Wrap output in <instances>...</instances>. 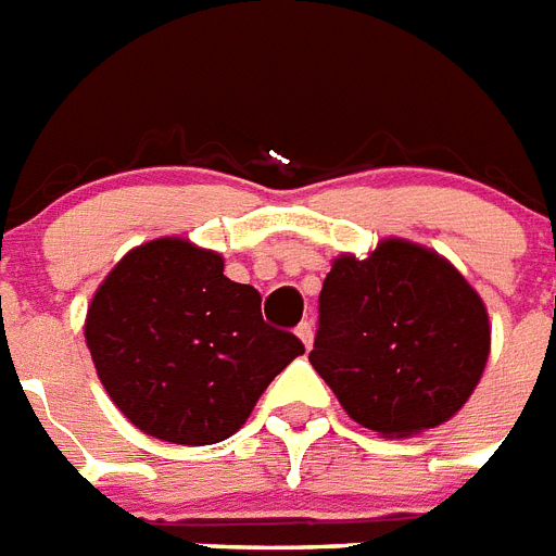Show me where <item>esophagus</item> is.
Masks as SVG:
<instances>
[{
  "label": "esophagus",
  "instance_id": "34e87169",
  "mask_svg": "<svg viewBox=\"0 0 556 556\" xmlns=\"http://www.w3.org/2000/svg\"><path fill=\"white\" fill-rule=\"evenodd\" d=\"M295 336L301 339V344H304L306 350L313 348V339H315V330H313V324L309 321H301L299 324V330H295Z\"/></svg>",
  "mask_w": 556,
  "mask_h": 556
}]
</instances>
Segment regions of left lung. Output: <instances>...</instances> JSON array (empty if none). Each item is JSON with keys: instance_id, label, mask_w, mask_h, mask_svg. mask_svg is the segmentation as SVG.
<instances>
[{"instance_id": "obj_1", "label": "left lung", "mask_w": 556, "mask_h": 556, "mask_svg": "<svg viewBox=\"0 0 556 556\" xmlns=\"http://www.w3.org/2000/svg\"><path fill=\"white\" fill-rule=\"evenodd\" d=\"M318 313L309 364L350 419L379 437L445 425L485 372V301L421 243L384 238L367 257H336Z\"/></svg>"}]
</instances>
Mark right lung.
I'll return each instance as SVG.
<instances>
[{"instance_id": "1", "label": "right lung", "mask_w": 556, "mask_h": 556, "mask_svg": "<svg viewBox=\"0 0 556 556\" xmlns=\"http://www.w3.org/2000/svg\"><path fill=\"white\" fill-rule=\"evenodd\" d=\"M102 388L146 437L215 445L243 428L269 381L304 353L261 315L250 283L186 238H154L119 257L86 313Z\"/></svg>"}]
</instances>
